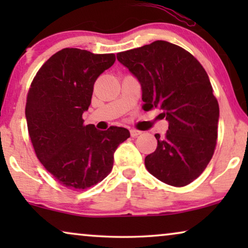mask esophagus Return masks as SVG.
<instances>
[{"mask_svg":"<svg viewBox=\"0 0 248 248\" xmlns=\"http://www.w3.org/2000/svg\"><path fill=\"white\" fill-rule=\"evenodd\" d=\"M130 132H131V137H133V138L138 137V135H140V134L142 133L141 131H138V130H135V128H132V130H131Z\"/></svg>","mask_w":248,"mask_h":248,"instance_id":"obj_1","label":"esophagus"}]
</instances>
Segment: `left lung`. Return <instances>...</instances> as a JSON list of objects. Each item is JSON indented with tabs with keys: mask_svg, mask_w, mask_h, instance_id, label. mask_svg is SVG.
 <instances>
[{
	"mask_svg": "<svg viewBox=\"0 0 248 248\" xmlns=\"http://www.w3.org/2000/svg\"><path fill=\"white\" fill-rule=\"evenodd\" d=\"M116 56L140 82L144 109L158 108L168 122L166 137L155 135L157 149L144 159L148 171L168 185L189 184L211 160L218 137L219 105L205 70L165 40Z\"/></svg>",
	"mask_w": 248,
	"mask_h": 248,
	"instance_id": "obj_1",
	"label": "left lung"
}]
</instances>
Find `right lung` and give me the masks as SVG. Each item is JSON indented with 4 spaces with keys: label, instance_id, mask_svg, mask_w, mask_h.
<instances>
[{
    "label": "right lung",
    "instance_id": "obj_1",
    "mask_svg": "<svg viewBox=\"0 0 248 248\" xmlns=\"http://www.w3.org/2000/svg\"><path fill=\"white\" fill-rule=\"evenodd\" d=\"M115 62L114 54L64 48L46 61L30 86L26 120L37 158L63 186L86 189L103 181L114 164L127 128L99 131L83 125L97 78Z\"/></svg>",
    "mask_w": 248,
    "mask_h": 248
}]
</instances>
